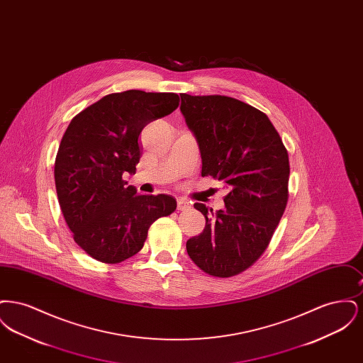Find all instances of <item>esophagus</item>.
<instances>
[{
  "mask_svg": "<svg viewBox=\"0 0 363 363\" xmlns=\"http://www.w3.org/2000/svg\"><path fill=\"white\" fill-rule=\"evenodd\" d=\"M178 211H188L190 208V203L186 199H179L177 203Z\"/></svg>",
  "mask_w": 363,
  "mask_h": 363,
  "instance_id": "esophagus-1",
  "label": "esophagus"
}]
</instances>
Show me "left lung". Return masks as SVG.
Returning <instances> with one entry per match:
<instances>
[{"label":"left lung","mask_w":363,"mask_h":363,"mask_svg":"<svg viewBox=\"0 0 363 363\" xmlns=\"http://www.w3.org/2000/svg\"><path fill=\"white\" fill-rule=\"evenodd\" d=\"M181 111L199 141L203 170L230 191L204 231L186 242L191 261L208 275L235 277L268 247L289 201V152L267 114L223 95L181 94Z\"/></svg>","instance_id":"1"}]
</instances>
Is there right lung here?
<instances>
[{
	"label": "right lung",
	"mask_w": 363,
	"mask_h": 363,
	"mask_svg": "<svg viewBox=\"0 0 363 363\" xmlns=\"http://www.w3.org/2000/svg\"><path fill=\"white\" fill-rule=\"evenodd\" d=\"M178 104L174 92L129 89L106 95L70 121L55 156V189L73 240L92 259L118 264L135 256L150 225L175 211L173 196L138 194L122 175L136 172L143 128Z\"/></svg>",
	"instance_id": "add662e5"
}]
</instances>
